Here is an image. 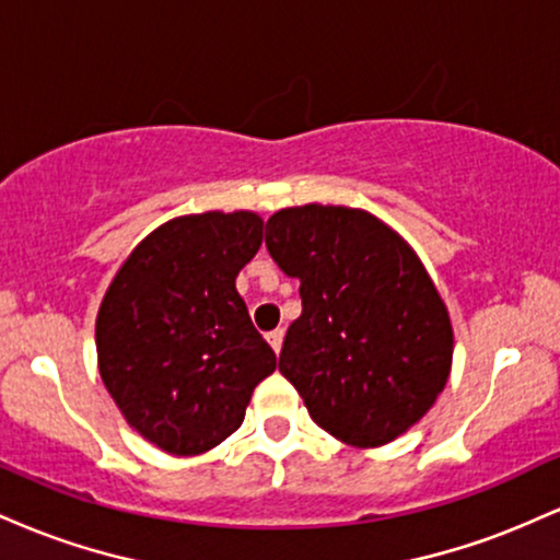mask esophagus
Masks as SVG:
<instances>
[{"mask_svg": "<svg viewBox=\"0 0 560 560\" xmlns=\"http://www.w3.org/2000/svg\"><path fill=\"white\" fill-rule=\"evenodd\" d=\"M266 339H268V345L273 347V352H281V345H284V329L268 331Z\"/></svg>", "mask_w": 560, "mask_h": 560, "instance_id": "1", "label": "esophagus"}]
</instances>
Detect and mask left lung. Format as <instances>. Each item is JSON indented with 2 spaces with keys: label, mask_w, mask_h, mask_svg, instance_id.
Listing matches in <instances>:
<instances>
[{
  "label": "left lung",
  "mask_w": 560,
  "mask_h": 560,
  "mask_svg": "<svg viewBox=\"0 0 560 560\" xmlns=\"http://www.w3.org/2000/svg\"><path fill=\"white\" fill-rule=\"evenodd\" d=\"M266 247L300 279L279 371L311 419L352 447L419 423L453 369V324L416 249L369 210L300 205L268 218Z\"/></svg>",
  "instance_id": "1"
}]
</instances>
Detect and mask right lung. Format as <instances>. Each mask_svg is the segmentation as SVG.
<instances>
[{
  "mask_svg": "<svg viewBox=\"0 0 560 560\" xmlns=\"http://www.w3.org/2000/svg\"><path fill=\"white\" fill-rule=\"evenodd\" d=\"M262 244L253 210L178 215L147 234L96 313V365L128 427L171 455H199L242 427L276 371L236 276Z\"/></svg>",
  "mask_w": 560,
  "mask_h": 560,
  "instance_id": "1",
  "label": "right lung"
}]
</instances>
